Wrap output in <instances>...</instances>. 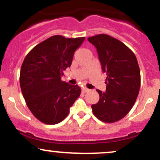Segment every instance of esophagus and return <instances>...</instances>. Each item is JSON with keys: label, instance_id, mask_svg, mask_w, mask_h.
Returning a JSON list of instances; mask_svg holds the SVG:
<instances>
[{"label": "esophagus", "instance_id": "34e87169", "mask_svg": "<svg viewBox=\"0 0 160 160\" xmlns=\"http://www.w3.org/2000/svg\"><path fill=\"white\" fill-rule=\"evenodd\" d=\"M82 92L86 93V92H88L89 91V89H87V88H86V87H82Z\"/></svg>", "mask_w": 160, "mask_h": 160}]
</instances>
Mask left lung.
Here are the masks:
<instances>
[{"instance_id": "8db88e82", "label": "left lung", "mask_w": 160, "mask_h": 160, "mask_svg": "<svg viewBox=\"0 0 160 160\" xmlns=\"http://www.w3.org/2000/svg\"><path fill=\"white\" fill-rule=\"evenodd\" d=\"M88 40L96 48L102 71L107 74L106 91L96 89L100 98L92 110L102 122H117L132 108L140 90L136 56L127 46L108 34L90 37Z\"/></svg>"}]
</instances>
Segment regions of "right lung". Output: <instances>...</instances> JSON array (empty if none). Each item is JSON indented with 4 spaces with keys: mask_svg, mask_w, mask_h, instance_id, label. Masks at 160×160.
Listing matches in <instances>:
<instances>
[{
    "mask_svg": "<svg viewBox=\"0 0 160 160\" xmlns=\"http://www.w3.org/2000/svg\"><path fill=\"white\" fill-rule=\"evenodd\" d=\"M85 38L52 36L33 48L20 71L21 90L28 108L40 122L53 125L68 115L81 89L61 80Z\"/></svg>",
    "mask_w": 160,
    "mask_h": 160,
    "instance_id": "1",
    "label": "right lung"
}]
</instances>
